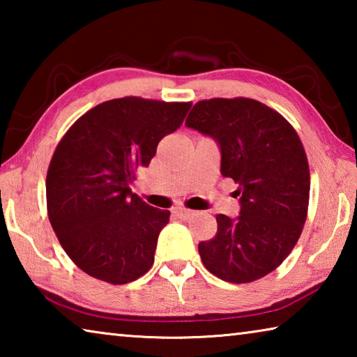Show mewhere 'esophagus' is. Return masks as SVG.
Returning <instances> with one entry per match:
<instances>
[{
  "label": "esophagus",
  "instance_id": "esophagus-1",
  "mask_svg": "<svg viewBox=\"0 0 357 357\" xmlns=\"http://www.w3.org/2000/svg\"><path fill=\"white\" fill-rule=\"evenodd\" d=\"M172 213H173L174 215H176V217H179V219H189V217L193 215V211L185 209V208H179V206L173 208Z\"/></svg>",
  "mask_w": 357,
  "mask_h": 357
}]
</instances>
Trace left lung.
Listing matches in <instances>:
<instances>
[{"label": "left lung", "mask_w": 357, "mask_h": 357, "mask_svg": "<svg viewBox=\"0 0 357 357\" xmlns=\"http://www.w3.org/2000/svg\"><path fill=\"white\" fill-rule=\"evenodd\" d=\"M185 126L219 144L222 176L238 184L239 215H217L215 236L198 244L204 268L231 283L261 279L289 255L305 223L304 146L280 113L245 98L200 100Z\"/></svg>", "instance_id": "left-lung-1"}]
</instances>
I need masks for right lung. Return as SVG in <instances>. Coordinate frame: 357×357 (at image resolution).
Here are the masks:
<instances>
[{"label":"right lung","mask_w":357,"mask_h":357,"mask_svg":"<svg viewBox=\"0 0 357 357\" xmlns=\"http://www.w3.org/2000/svg\"><path fill=\"white\" fill-rule=\"evenodd\" d=\"M190 102L107 100L66 132L47 172L48 219L83 273L113 285L146 274L170 211L132 192L135 172L181 128Z\"/></svg>","instance_id":"add662e5"}]
</instances>
